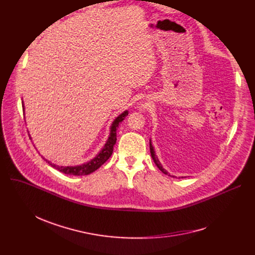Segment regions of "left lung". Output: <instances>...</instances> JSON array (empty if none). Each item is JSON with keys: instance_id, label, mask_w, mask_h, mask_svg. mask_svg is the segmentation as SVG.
<instances>
[{"instance_id": "1", "label": "left lung", "mask_w": 255, "mask_h": 255, "mask_svg": "<svg viewBox=\"0 0 255 255\" xmlns=\"http://www.w3.org/2000/svg\"><path fill=\"white\" fill-rule=\"evenodd\" d=\"M150 151H151V156H152V158H153V160H154L155 164L157 165V167H158L160 170H161L163 173H165V175H168V176H169V173L162 167L161 163H160V161H159V159L157 158V156H156V154H155V151H154V146L152 145L151 139H150Z\"/></svg>"}]
</instances>
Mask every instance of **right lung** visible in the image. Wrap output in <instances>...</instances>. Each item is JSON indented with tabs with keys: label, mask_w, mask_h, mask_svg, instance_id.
<instances>
[{
	"label": "right lung",
	"mask_w": 255,
	"mask_h": 255,
	"mask_svg": "<svg viewBox=\"0 0 255 255\" xmlns=\"http://www.w3.org/2000/svg\"><path fill=\"white\" fill-rule=\"evenodd\" d=\"M22 110L24 111V106H22ZM126 116H128V111H125L124 113H122L119 117H117L115 119V121L111 126L110 137H109V139H107L106 143L104 144L103 149L98 153V155H96V157H94L92 160H90V161H88L84 164H80V165H75V166L56 165V164H52L51 162L47 161L46 159H45V161H47V163H49V165H51L52 167H55L59 171L65 173V175H71V176L90 175V173L97 170L112 156L113 151H114V145L116 144V141H117V129H118L120 123L126 118Z\"/></svg>",
	"instance_id": "obj_1"
}]
</instances>
